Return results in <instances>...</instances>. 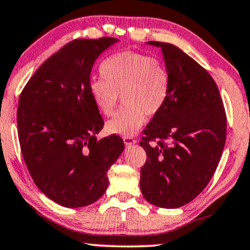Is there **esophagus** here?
<instances>
[{"mask_svg": "<svg viewBox=\"0 0 250 250\" xmlns=\"http://www.w3.org/2000/svg\"><path fill=\"white\" fill-rule=\"evenodd\" d=\"M124 144L126 146H132V145L137 144V140H135V139L131 138V137H125L124 138Z\"/></svg>", "mask_w": 250, "mask_h": 250, "instance_id": "esophagus-1", "label": "esophagus"}]
</instances>
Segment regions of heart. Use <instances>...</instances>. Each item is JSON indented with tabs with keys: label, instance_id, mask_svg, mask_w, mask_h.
<instances>
[{
	"label": "heart",
	"instance_id": "b5f03b06",
	"mask_svg": "<svg viewBox=\"0 0 250 250\" xmlns=\"http://www.w3.org/2000/svg\"><path fill=\"white\" fill-rule=\"evenodd\" d=\"M100 73L102 79L89 83V95L97 110L111 116L119 95L124 102V106L105 124L110 134H135L145 124L146 115L156 116L170 96V71L163 62L149 55L122 51L103 62Z\"/></svg>",
	"mask_w": 250,
	"mask_h": 250
}]
</instances>
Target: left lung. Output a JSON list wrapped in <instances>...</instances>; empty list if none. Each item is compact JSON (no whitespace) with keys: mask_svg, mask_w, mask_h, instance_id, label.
Returning <instances> with one entry per match:
<instances>
[{"mask_svg":"<svg viewBox=\"0 0 250 250\" xmlns=\"http://www.w3.org/2000/svg\"><path fill=\"white\" fill-rule=\"evenodd\" d=\"M161 47L170 71V96L144 129L147 154L140 188L149 203L176 209L209 184L226 140V113L215 80L197 62L167 42Z\"/></svg>","mask_w":250,"mask_h":250,"instance_id":"1","label":"left lung"}]
</instances>
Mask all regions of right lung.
Segmentation results:
<instances>
[{
  "mask_svg": "<svg viewBox=\"0 0 250 250\" xmlns=\"http://www.w3.org/2000/svg\"><path fill=\"white\" fill-rule=\"evenodd\" d=\"M117 41L69 42L35 71L19 97L18 138L28 172L44 195L66 208L99 200L124 150L118 135L96 139L104 122L89 95L95 60Z\"/></svg>",
  "mask_w": 250,
  "mask_h": 250,
  "instance_id": "obj_1",
  "label": "right lung"
}]
</instances>
